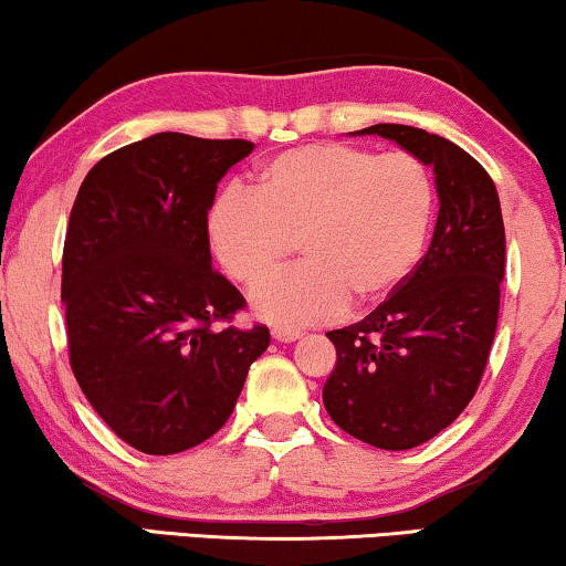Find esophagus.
Segmentation results:
<instances>
[{
  "mask_svg": "<svg viewBox=\"0 0 566 566\" xmlns=\"http://www.w3.org/2000/svg\"><path fill=\"white\" fill-rule=\"evenodd\" d=\"M301 337L298 332H291V329H273V339L281 342V344H289V342H296Z\"/></svg>",
  "mask_w": 566,
  "mask_h": 566,
  "instance_id": "obj_1",
  "label": "esophagus"
}]
</instances>
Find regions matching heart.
<instances>
[{"instance_id": "b5f03b06", "label": "heart", "mask_w": 566, "mask_h": 566, "mask_svg": "<svg viewBox=\"0 0 566 566\" xmlns=\"http://www.w3.org/2000/svg\"><path fill=\"white\" fill-rule=\"evenodd\" d=\"M433 184L411 153L318 143L275 155L258 193L227 188L209 211V242L234 281L255 283L293 252L303 263L252 291L258 316L281 326L326 322L385 301L423 255Z\"/></svg>"}]
</instances>
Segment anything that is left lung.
Segmentation results:
<instances>
[{
  "label": "left lung",
  "mask_w": 566,
  "mask_h": 566,
  "mask_svg": "<svg viewBox=\"0 0 566 566\" xmlns=\"http://www.w3.org/2000/svg\"><path fill=\"white\" fill-rule=\"evenodd\" d=\"M349 135L392 140L433 170L439 217L423 260L363 322L326 332L337 365L332 421L365 444L413 449L444 431L478 390L495 339L505 273L497 188L460 145L408 125Z\"/></svg>",
  "instance_id": "1"
}]
</instances>
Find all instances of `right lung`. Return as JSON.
I'll return each mask as SVG.
<instances>
[{"label": "right lung", "mask_w": 566, "mask_h": 566, "mask_svg": "<svg viewBox=\"0 0 566 566\" xmlns=\"http://www.w3.org/2000/svg\"><path fill=\"white\" fill-rule=\"evenodd\" d=\"M248 140L158 133L106 155L73 201L63 244L73 375L104 423L145 454L222 429L265 326L214 329L244 306L211 270L207 217Z\"/></svg>", "instance_id": "add662e5"}]
</instances>
